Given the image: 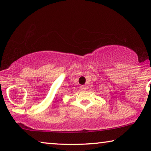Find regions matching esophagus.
Returning a JSON list of instances; mask_svg holds the SVG:
<instances>
[{"mask_svg":"<svg viewBox=\"0 0 151 151\" xmlns=\"http://www.w3.org/2000/svg\"><path fill=\"white\" fill-rule=\"evenodd\" d=\"M81 88L82 90H85L86 89V87L85 85H82V86H81Z\"/></svg>","mask_w":151,"mask_h":151,"instance_id":"esophagus-1","label":"esophagus"}]
</instances>
